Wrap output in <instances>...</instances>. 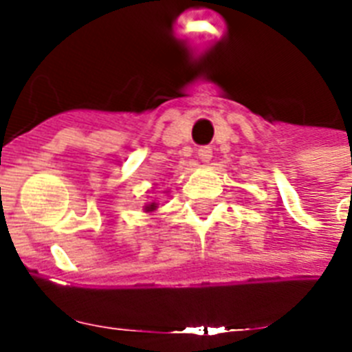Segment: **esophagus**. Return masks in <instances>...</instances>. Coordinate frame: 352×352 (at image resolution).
Masks as SVG:
<instances>
[{
	"label": "esophagus",
	"mask_w": 352,
	"mask_h": 352,
	"mask_svg": "<svg viewBox=\"0 0 352 352\" xmlns=\"http://www.w3.org/2000/svg\"><path fill=\"white\" fill-rule=\"evenodd\" d=\"M197 155L203 162H210L212 160V148L210 146H203V148L197 149Z\"/></svg>",
	"instance_id": "34e87169"
}]
</instances>
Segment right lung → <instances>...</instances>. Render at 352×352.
Segmentation results:
<instances>
[{
  "label": "right lung",
  "instance_id": "add662e5",
  "mask_svg": "<svg viewBox=\"0 0 352 352\" xmlns=\"http://www.w3.org/2000/svg\"><path fill=\"white\" fill-rule=\"evenodd\" d=\"M146 212H153V210H157V203H149V204H146Z\"/></svg>",
  "mask_w": 352,
  "mask_h": 352
}]
</instances>
